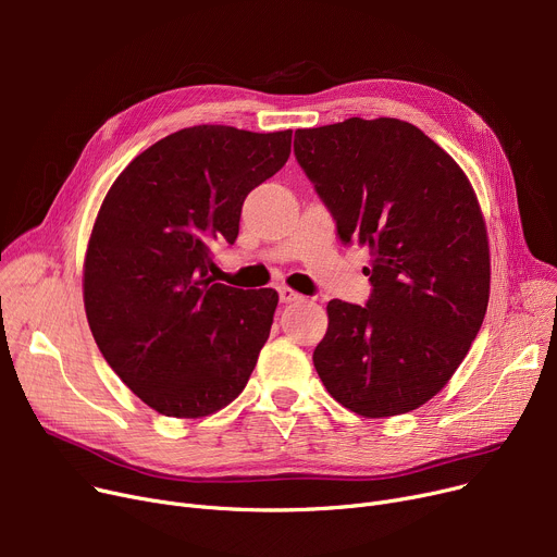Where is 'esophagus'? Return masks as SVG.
Masks as SVG:
<instances>
[{
	"label": "esophagus",
	"mask_w": 557,
	"mask_h": 557,
	"mask_svg": "<svg viewBox=\"0 0 557 557\" xmlns=\"http://www.w3.org/2000/svg\"><path fill=\"white\" fill-rule=\"evenodd\" d=\"M280 302H284V305H290V302H298V300H302V296L300 294H296L294 288H286V286H280Z\"/></svg>",
	"instance_id": "esophagus-1"
}]
</instances>
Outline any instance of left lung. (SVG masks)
Returning <instances> with one entry per match:
<instances>
[{
  "instance_id": "left-lung-1",
  "label": "left lung",
  "mask_w": 557,
  "mask_h": 557,
  "mask_svg": "<svg viewBox=\"0 0 557 557\" xmlns=\"http://www.w3.org/2000/svg\"><path fill=\"white\" fill-rule=\"evenodd\" d=\"M296 158L343 244L370 252L366 307L332 300L313 366L363 418L416 411L470 352L490 298V246L462 169L418 126L379 116L296 131Z\"/></svg>"
}]
</instances>
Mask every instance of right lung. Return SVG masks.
<instances>
[{"label":"right lung","mask_w":557,"mask_h":557,"mask_svg":"<svg viewBox=\"0 0 557 557\" xmlns=\"http://www.w3.org/2000/svg\"><path fill=\"white\" fill-rule=\"evenodd\" d=\"M290 131L191 126L139 153L97 214L83 267L87 323L108 366L153 411L205 418L246 388L277 294L214 282L246 196L288 160Z\"/></svg>","instance_id":"obj_1"}]
</instances>
